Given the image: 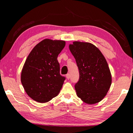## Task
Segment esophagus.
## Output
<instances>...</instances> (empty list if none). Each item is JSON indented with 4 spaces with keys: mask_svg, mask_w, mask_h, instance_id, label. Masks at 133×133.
Masks as SVG:
<instances>
[{
    "mask_svg": "<svg viewBox=\"0 0 133 133\" xmlns=\"http://www.w3.org/2000/svg\"><path fill=\"white\" fill-rule=\"evenodd\" d=\"M66 78H67L68 80L70 78V74H69V73L67 74V75H66Z\"/></svg>",
    "mask_w": 133,
    "mask_h": 133,
    "instance_id": "esophagus-1",
    "label": "esophagus"
}]
</instances>
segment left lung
<instances>
[{
    "instance_id": "obj_1",
    "label": "left lung",
    "mask_w": 133,
    "mask_h": 133,
    "mask_svg": "<svg viewBox=\"0 0 133 133\" xmlns=\"http://www.w3.org/2000/svg\"><path fill=\"white\" fill-rule=\"evenodd\" d=\"M69 49L79 70V79L75 85L77 96L87 104L98 103L111 84L106 60L100 50L90 43L74 42Z\"/></svg>"
}]
</instances>
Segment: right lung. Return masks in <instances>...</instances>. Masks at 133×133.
<instances>
[{
    "instance_id": "obj_1",
    "label": "right lung",
    "mask_w": 133,
    "mask_h": 133,
    "mask_svg": "<svg viewBox=\"0 0 133 133\" xmlns=\"http://www.w3.org/2000/svg\"><path fill=\"white\" fill-rule=\"evenodd\" d=\"M63 40L44 39L29 54L23 67L21 82L28 95L39 103H46L58 95L65 77L60 75L58 54Z\"/></svg>"
}]
</instances>
